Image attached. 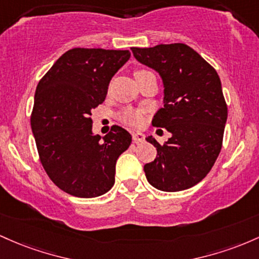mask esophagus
<instances>
[{
	"instance_id": "34e87169",
	"label": "esophagus",
	"mask_w": 259,
	"mask_h": 259,
	"mask_svg": "<svg viewBox=\"0 0 259 259\" xmlns=\"http://www.w3.org/2000/svg\"><path fill=\"white\" fill-rule=\"evenodd\" d=\"M132 137H133V142H135V143H139V142H143L144 139H145V136L143 135V133H141V132H135L132 135Z\"/></svg>"
}]
</instances>
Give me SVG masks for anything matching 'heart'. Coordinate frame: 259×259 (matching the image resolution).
Returning <instances> with one entry per match:
<instances>
[{"label": "heart", "instance_id": "1", "mask_svg": "<svg viewBox=\"0 0 259 259\" xmlns=\"http://www.w3.org/2000/svg\"><path fill=\"white\" fill-rule=\"evenodd\" d=\"M141 72H145L143 69L138 71L137 73H141ZM120 120L124 123L131 124V126H137V124L141 123L143 121V115H142V111H139L137 109H132V107H127L120 114Z\"/></svg>", "mask_w": 259, "mask_h": 259}]
</instances>
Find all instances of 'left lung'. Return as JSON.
I'll return each instance as SVG.
<instances>
[{
  "label": "left lung",
  "instance_id": "obj_1",
  "mask_svg": "<svg viewBox=\"0 0 259 259\" xmlns=\"http://www.w3.org/2000/svg\"><path fill=\"white\" fill-rule=\"evenodd\" d=\"M131 50L139 62L161 75L164 107L152 124L171 133L164 144L152 136L145 138L158 150L155 160L144 165L148 182L164 192L193 187L208 175L223 147L228 105L219 75L185 44Z\"/></svg>",
  "mask_w": 259,
  "mask_h": 259
}]
</instances>
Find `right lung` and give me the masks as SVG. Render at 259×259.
<instances>
[{
	"mask_svg": "<svg viewBox=\"0 0 259 259\" xmlns=\"http://www.w3.org/2000/svg\"><path fill=\"white\" fill-rule=\"evenodd\" d=\"M130 57L128 50L72 49L37 84L30 124L40 162L51 181L71 196L106 193L115 184L118 156L132 143V136L116 124L104 137L94 136L91 117Z\"/></svg>",
	"mask_w": 259,
	"mask_h": 259,
	"instance_id": "1",
	"label": "right lung"
}]
</instances>
